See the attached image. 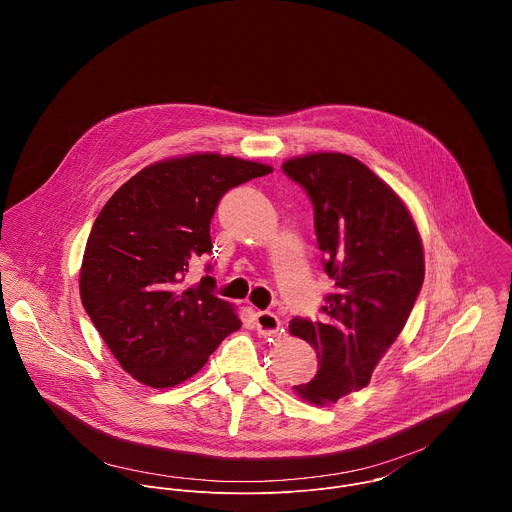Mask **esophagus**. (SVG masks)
Returning a JSON list of instances; mask_svg holds the SVG:
<instances>
[{"label":"esophagus","instance_id":"esophagus-1","mask_svg":"<svg viewBox=\"0 0 512 512\" xmlns=\"http://www.w3.org/2000/svg\"><path fill=\"white\" fill-rule=\"evenodd\" d=\"M254 320H256L258 334L262 336H276L282 328V322L274 312H256Z\"/></svg>","mask_w":512,"mask_h":512}]
</instances>
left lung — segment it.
<instances>
[{"mask_svg":"<svg viewBox=\"0 0 512 512\" xmlns=\"http://www.w3.org/2000/svg\"><path fill=\"white\" fill-rule=\"evenodd\" d=\"M282 170L314 204L322 264L336 286L320 322L290 320V334L318 354L316 376L294 392L330 406L368 386L402 332L424 280L422 238L400 196L348 154L314 152Z\"/></svg>","mask_w":512,"mask_h":512,"instance_id":"obj_1","label":"left lung"}]
</instances>
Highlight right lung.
<instances>
[{
  "instance_id": "right-lung-1",
  "label": "right lung",
  "mask_w": 512,
  "mask_h": 512,
  "mask_svg": "<svg viewBox=\"0 0 512 512\" xmlns=\"http://www.w3.org/2000/svg\"><path fill=\"white\" fill-rule=\"evenodd\" d=\"M272 166L214 152L168 158L120 186L98 214L80 268V296L96 330L138 382L172 388L194 376L242 326L212 294L214 278L186 284L212 252L210 220L234 186Z\"/></svg>"
}]
</instances>
